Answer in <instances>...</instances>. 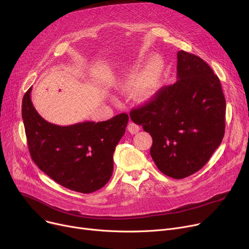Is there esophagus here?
<instances>
[{
    "label": "esophagus",
    "mask_w": 249,
    "mask_h": 249,
    "mask_svg": "<svg viewBox=\"0 0 249 249\" xmlns=\"http://www.w3.org/2000/svg\"><path fill=\"white\" fill-rule=\"evenodd\" d=\"M127 130H128L129 133L136 134L137 132H139L140 127H139L138 125H136L135 123H133V122H130V123L128 124V126H127Z\"/></svg>",
    "instance_id": "1"
}]
</instances>
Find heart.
I'll return each mask as SVG.
<instances>
[{
	"label": "heart",
	"mask_w": 249,
	"mask_h": 249,
	"mask_svg": "<svg viewBox=\"0 0 249 249\" xmlns=\"http://www.w3.org/2000/svg\"><path fill=\"white\" fill-rule=\"evenodd\" d=\"M160 71H156L155 74L149 76L146 80L140 82L134 89V97L140 102H144L149 100L154 94L160 86Z\"/></svg>",
	"instance_id": "b5f03b06"
}]
</instances>
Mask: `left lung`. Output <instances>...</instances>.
I'll use <instances>...</instances> for the list:
<instances>
[{
    "mask_svg": "<svg viewBox=\"0 0 249 249\" xmlns=\"http://www.w3.org/2000/svg\"><path fill=\"white\" fill-rule=\"evenodd\" d=\"M176 84L130 111L152 137L150 155L160 171L187 178L210 160L225 132L226 101L219 78L199 56L178 52Z\"/></svg>",
    "mask_w": 249,
    "mask_h": 249,
    "instance_id": "obj_1",
    "label": "left lung"
}]
</instances>
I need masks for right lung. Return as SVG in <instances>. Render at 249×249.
Wrapping results in <instances>:
<instances>
[{
  "label": "right lung",
  "instance_id": "add662e5",
  "mask_svg": "<svg viewBox=\"0 0 249 249\" xmlns=\"http://www.w3.org/2000/svg\"><path fill=\"white\" fill-rule=\"evenodd\" d=\"M30 88L22 102V118L32 160L64 188L89 194L109 181L113 153L125 133L126 113L103 122L58 126L39 115L31 101Z\"/></svg>",
  "mask_w": 249,
  "mask_h": 249
}]
</instances>
